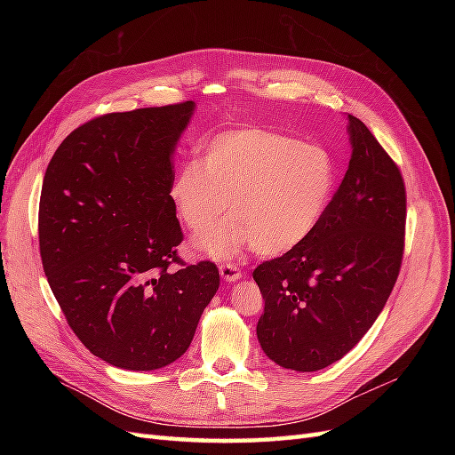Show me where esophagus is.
Returning a JSON list of instances; mask_svg holds the SVG:
<instances>
[{
	"mask_svg": "<svg viewBox=\"0 0 455 455\" xmlns=\"http://www.w3.org/2000/svg\"><path fill=\"white\" fill-rule=\"evenodd\" d=\"M220 275H222L224 281L231 283V281H239L243 277V271L235 264H222L220 266Z\"/></svg>",
	"mask_w": 455,
	"mask_h": 455,
	"instance_id": "1",
	"label": "esophagus"
}]
</instances>
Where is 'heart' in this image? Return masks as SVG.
Wrapping results in <instances>:
<instances>
[{
  "instance_id": "1",
  "label": "heart",
  "mask_w": 455,
  "mask_h": 455,
  "mask_svg": "<svg viewBox=\"0 0 455 455\" xmlns=\"http://www.w3.org/2000/svg\"><path fill=\"white\" fill-rule=\"evenodd\" d=\"M338 180L334 156L321 146L273 129L243 127L214 134L201 163L178 164L169 199L180 222L214 258H233L246 246L279 256L304 243L323 220Z\"/></svg>"
}]
</instances>
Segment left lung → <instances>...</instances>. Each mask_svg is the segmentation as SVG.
<instances>
[{
    "instance_id": "obj_1",
    "label": "left lung",
    "mask_w": 455,
    "mask_h": 455,
    "mask_svg": "<svg viewBox=\"0 0 455 455\" xmlns=\"http://www.w3.org/2000/svg\"><path fill=\"white\" fill-rule=\"evenodd\" d=\"M351 161L311 235L254 269L266 299L256 334L273 363L315 371L339 361L374 324L401 271L406 188L376 136L347 116Z\"/></svg>"
}]
</instances>
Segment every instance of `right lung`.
<instances>
[{"label":"right lung","mask_w":455,"mask_h":455,"mask_svg":"<svg viewBox=\"0 0 455 455\" xmlns=\"http://www.w3.org/2000/svg\"><path fill=\"white\" fill-rule=\"evenodd\" d=\"M194 108L94 117L45 171L37 228L49 286L79 341L117 368L180 359L220 286L211 259L188 266L176 251L184 233L169 199L171 156Z\"/></svg>","instance_id":"add662e5"}]
</instances>
